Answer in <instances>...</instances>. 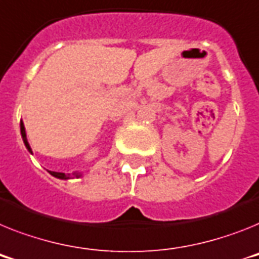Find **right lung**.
<instances>
[{
  "mask_svg": "<svg viewBox=\"0 0 259 259\" xmlns=\"http://www.w3.org/2000/svg\"><path fill=\"white\" fill-rule=\"evenodd\" d=\"M21 134H22V140H23V142H25V145H26V147H27V150H29L30 153H31V149H30V145H29V142H27V138H26V132H25V126H23V123L21 122ZM51 175H54V177H56V178H59V179H67V175L66 174H63V172H55V171H51Z\"/></svg>",
  "mask_w": 259,
  "mask_h": 259,
  "instance_id": "right-lung-1",
  "label": "right lung"
}]
</instances>
